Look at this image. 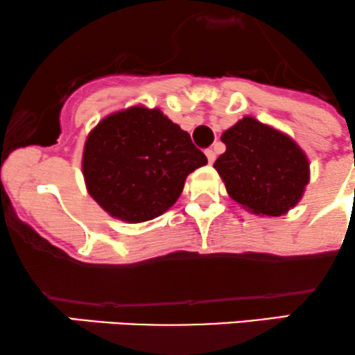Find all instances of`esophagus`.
I'll return each mask as SVG.
<instances>
[{
    "mask_svg": "<svg viewBox=\"0 0 355 355\" xmlns=\"http://www.w3.org/2000/svg\"><path fill=\"white\" fill-rule=\"evenodd\" d=\"M205 154H206V157H208V162H209V164H213L214 159H216V153H214L213 149H206V150H205Z\"/></svg>",
    "mask_w": 355,
    "mask_h": 355,
    "instance_id": "esophagus-1",
    "label": "esophagus"
}]
</instances>
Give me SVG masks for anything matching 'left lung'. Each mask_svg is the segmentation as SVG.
<instances>
[{"mask_svg": "<svg viewBox=\"0 0 355 355\" xmlns=\"http://www.w3.org/2000/svg\"><path fill=\"white\" fill-rule=\"evenodd\" d=\"M221 141L226 150L213 167L231 199L258 216H282L295 208L310 181V164L288 134L246 115Z\"/></svg>", "mask_w": 355, "mask_h": 355, "instance_id": "8db88e82", "label": "left lung"}]
</instances>
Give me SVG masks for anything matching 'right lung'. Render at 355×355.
<instances>
[{"label": "right lung", "mask_w": 355, "mask_h": 355, "mask_svg": "<svg viewBox=\"0 0 355 355\" xmlns=\"http://www.w3.org/2000/svg\"><path fill=\"white\" fill-rule=\"evenodd\" d=\"M208 164L189 134L159 109L132 105L103 117L87 135V191L112 218L144 223L166 213L186 178Z\"/></svg>", "instance_id": "obj_1"}]
</instances>
